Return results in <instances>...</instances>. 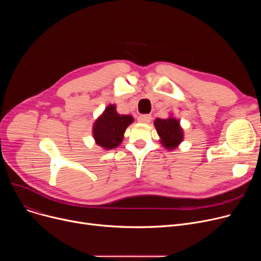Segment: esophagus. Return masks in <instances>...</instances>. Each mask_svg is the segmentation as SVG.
<instances>
[{"instance_id":"esophagus-1","label":"esophagus","mask_w":261,"mask_h":261,"mask_svg":"<svg viewBox=\"0 0 261 261\" xmlns=\"http://www.w3.org/2000/svg\"><path fill=\"white\" fill-rule=\"evenodd\" d=\"M138 120L142 123H148V122H150V120H151V115H148V114L141 115V116H139Z\"/></svg>"}]
</instances>
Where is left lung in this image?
I'll return each instance as SVG.
<instances>
[{"mask_svg":"<svg viewBox=\"0 0 261 261\" xmlns=\"http://www.w3.org/2000/svg\"><path fill=\"white\" fill-rule=\"evenodd\" d=\"M154 127L160 136V142L163 147L167 150H173L179 147L183 142L184 132L180 125L179 119L169 116L166 119L156 118L154 120Z\"/></svg>","mask_w":261,"mask_h":261,"instance_id":"left-lung-1","label":"left lung"}]
</instances>
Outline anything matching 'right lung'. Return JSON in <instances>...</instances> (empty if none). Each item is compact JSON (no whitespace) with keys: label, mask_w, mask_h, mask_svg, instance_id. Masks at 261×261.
<instances>
[{"label":"right lung","mask_w":261,"mask_h":261,"mask_svg":"<svg viewBox=\"0 0 261 261\" xmlns=\"http://www.w3.org/2000/svg\"><path fill=\"white\" fill-rule=\"evenodd\" d=\"M133 120L129 114H118L115 105H109L93 125L92 132L95 143L105 150L118 147L123 140V133Z\"/></svg>","instance_id":"obj_1"}]
</instances>
